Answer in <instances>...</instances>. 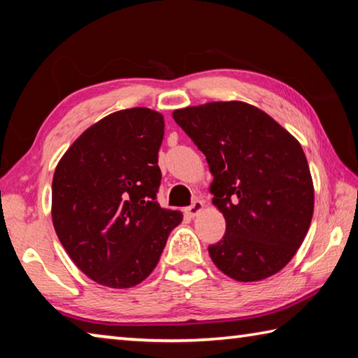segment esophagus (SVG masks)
I'll list each match as a JSON object with an SVG mask.
<instances>
[{
	"mask_svg": "<svg viewBox=\"0 0 358 358\" xmlns=\"http://www.w3.org/2000/svg\"><path fill=\"white\" fill-rule=\"evenodd\" d=\"M203 207H205V203L202 202V201H194L189 207L186 208V215H189L191 217H194V216H197L199 213H201V211L203 210Z\"/></svg>",
	"mask_w": 358,
	"mask_h": 358,
	"instance_id": "34e87169",
	"label": "esophagus"
}]
</instances>
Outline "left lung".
<instances>
[{"label":"left lung","instance_id":"8db88e82","mask_svg":"<svg viewBox=\"0 0 358 358\" xmlns=\"http://www.w3.org/2000/svg\"><path fill=\"white\" fill-rule=\"evenodd\" d=\"M172 117L207 157L213 205L226 220L224 237L208 246L213 264L241 282L278 273L305 240L314 210L299 141L240 101L178 108Z\"/></svg>","mask_w":358,"mask_h":358}]
</instances>
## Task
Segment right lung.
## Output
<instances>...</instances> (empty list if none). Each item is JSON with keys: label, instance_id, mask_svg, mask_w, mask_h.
Here are the masks:
<instances>
[{"label": "right lung", "instance_id": "right-lung-1", "mask_svg": "<svg viewBox=\"0 0 358 358\" xmlns=\"http://www.w3.org/2000/svg\"><path fill=\"white\" fill-rule=\"evenodd\" d=\"M162 138L161 113L126 108L90 126L55 169L53 227L72 262L101 286L142 282L183 220L156 202Z\"/></svg>", "mask_w": 358, "mask_h": 358}]
</instances>
